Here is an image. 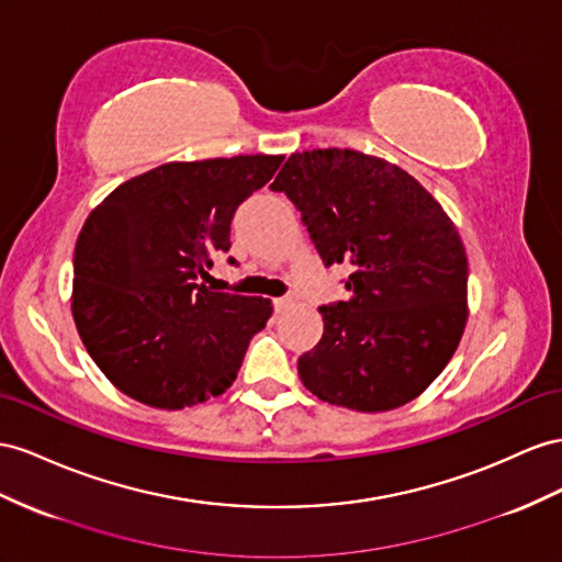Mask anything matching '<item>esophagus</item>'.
<instances>
[{
	"instance_id": "1",
	"label": "esophagus",
	"mask_w": 562,
	"mask_h": 562,
	"mask_svg": "<svg viewBox=\"0 0 562 562\" xmlns=\"http://www.w3.org/2000/svg\"><path fill=\"white\" fill-rule=\"evenodd\" d=\"M291 305H293V297H277L274 300V310L277 312H285Z\"/></svg>"
}]
</instances>
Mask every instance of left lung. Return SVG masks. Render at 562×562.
<instances>
[{
    "label": "left lung",
    "mask_w": 562,
    "mask_h": 562,
    "mask_svg": "<svg viewBox=\"0 0 562 562\" xmlns=\"http://www.w3.org/2000/svg\"><path fill=\"white\" fill-rule=\"evenodd\" d=\"M326 267L350 265L352 297L324 316L297 359L318 400L363 414L404 406L445 371L468 322V257L457 224L400 165L352 148L293 154L277 175Z\"/></svg>",
    "instance_id": "8db88e82"
}]
</instances>
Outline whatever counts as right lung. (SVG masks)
<instances>
[{"label": "right lung", "instance_id": "1", "mask_svg": "<svg viewBox=\"0 0 562 562\" xmlns=\"http://www.w3.org/2000/svg\"><path fill=\"white\" fill-rule=\"evenodd\" d=\"M283 156L165 162L123 181L75 244L70 310L103 375L127 397L177 408L232 387L271 300L205 285L232 220Z\"/></svg>", "mask_w": 562, "mask_h": 562}]
</instances>
